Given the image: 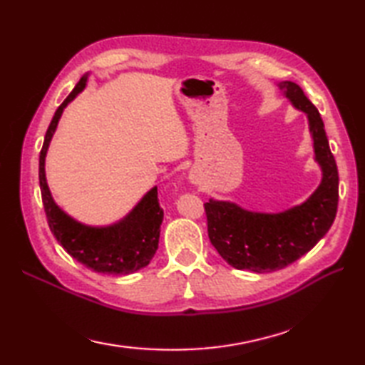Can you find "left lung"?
Returning <instances> with one entry per match:
<instances>
[{
    "mask_svg": "<svg viewBox=\"0 0 365 365\" xmlns=\"http://www.w3.org/2000/svg\"><path fill=\"white\" fill-rule=\"evenodd\" d=\"M279 88L296 110L307 114L321 184L304 202L277 213L213 198L204 204L209 238L218 254L235 269L259 274L287 268L313 250L331 227L339 200V175L321 114L297 83L280 82Z\"/></svg>",
    "mask_w": 365,
    "mask_h": 365,
    "instance_id": "obj_1",
    "label": "left lung"
}]
</instances>
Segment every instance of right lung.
<instances>
[{"label": "right lung", "mask_w": 365, "mask_h": 365, "mask_svg": "<svg viewBox=\"0 0 365 365\" xmlns=\"http://www.w3.org/2000/svg\"><path fill=\"white\" fill-rule=\"evenodd\" d=\"M88 76L78 80L74 90L58 106L44 136L38 167L41 200L52 234L73 259L96 272L127 275L145 268L158 250L164 210L159 206L156 185L122 220L108 226H90L68 215L54 201L44 172L48 148L61 114L68 103L85 90Z\"/></svg>", "instance_id": "add662e5"}]
</instances>
